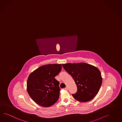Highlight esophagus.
I'll return each instance as SVG.
<instances>
[{
    "instance_id": "esophagus-1",
    "label": "esophagus",
    "mask_w": 122,
    "mask_h": 122,
    "mask_svg": "<svg viewBox=\"0 0 122 122\" xmlns=\"http://www.w3.org/2000/svg\"><path fill=\"white\" fill-rule=\"evenodd\" d=\"M65 89L66 90H68V87L67 86H66L65 88Z\"/></svg>"
}]
</instances>
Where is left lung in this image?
I'll return each instance as SVG.
<instances>
[{
    "label": "left lung",
    "instance_id": "left-lung-1",
    "mask_svg": "<svg viewBox=\"0 0 122 122\" xmlns=\"http://www.w3.org/2000/svg\"><path fill=\"white\" fill-rule=\"evenodd\" d=\"M63 68L72 76L77 86V92L72 94L77 101H91L99 92L102 83L101 71L97 67L84 63L62 64Z\"/></svg>",
    "mask_w": 122,
    "mask_h": 122
}]
</instances>
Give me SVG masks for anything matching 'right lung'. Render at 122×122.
<instances>
[{
  "label": "right lung",
  "mask_w": 122,
  "mask_h": 122,
  "mask_svg": "<svg viewBox=\"0 0 122 122\" xmlns=\"http://www.w3.org/2000/svg\"><path fill=\"white\" fill-rule=\"evenodd\" d=\"M61 69V64H50L39 67L30 74L27 91L30 97L38 105L48 107L58 100L59 82L55 77Z\"/></svg>",
  "instance_id": "1"
}]
</instances>
